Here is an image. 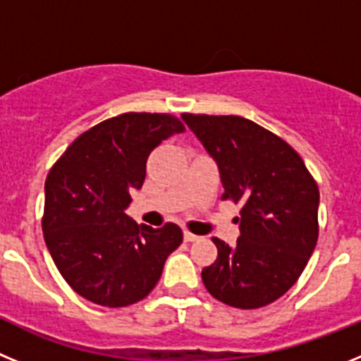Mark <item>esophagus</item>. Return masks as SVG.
Here are the masks:
<instances>
[{
    "label": "esophagus",
    "instance_id": "esophagus-1",
    "mask_svg": "<svg viewBox=\"0 0 361 361\" xmlns=\"http://www.w3.org/2000/svg\"><path fill=\"white\" fill-rule=\"evenodd\" d=\"M197 238H199V237H197V235H193L191 231H184V240H186V242H195Z\"/></svg>",
    "mask_w": 361,
    "mask_h": 361
}]
</instances>
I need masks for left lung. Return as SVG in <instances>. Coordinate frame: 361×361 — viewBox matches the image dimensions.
<instances>
[{
	"instance_id": "1",
	"label": "left lung",
	"mask_w": 361,
	"mask_h": 361,
	"mask_svg": "<svg viewBox=\"0 0 361 361\" xmlns=\"http://www.w3.org/2000/svg\"><path fill=\"white\" fill-rule=\"evenodd\" d=\"M219 164L222 200L240 204L237 245L213 237L219 255L202 269L209 295L258 309L295 286L318 240V184L298 153L269 130L238 116L183 114Z\"/></svg>"
}]
</instances>
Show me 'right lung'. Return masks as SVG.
Wrapping results in <instances>:
<instances>
[{"mask_svg": "<svg viewBox=\"0 0 361 361\" xmlns=\"http://www.w3.org/2000/svg\"><path fill=\"white\" fill-rule=\"evenodd\" d=\"M186 132L170 114L128 111L95 124L52 166L44 183L43 235L63 279L82 298L126 307L152 293L166 258L183 244L173 222L153 229L124 209L141 190L149 153Z\"/></svg>", "mask_w": 361, "mask_h": 361, "instance_id": "add662e5", "label": "right lung"}]
</instances>
